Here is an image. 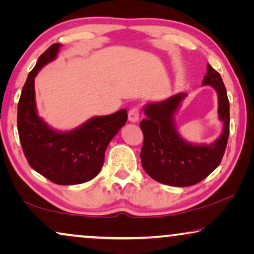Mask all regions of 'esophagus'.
I'll return each mask as SVG.
<instances>
[{"mask_svg": "<svg viewBox=\"0 0 254 254\" xmlns=\"http://www.w3.org/2000/svg\"><path fill=\"white\" fill-rule=\"evenodd\" d=\"M138 119H140V110L137 107H133V109L129 110L128 112V120L130 123H137Z\"/></svg>", "mask_w": 254, "mask_h": 254, "instance_id": "obj_1", "label": "esophagus"}]
</instances>
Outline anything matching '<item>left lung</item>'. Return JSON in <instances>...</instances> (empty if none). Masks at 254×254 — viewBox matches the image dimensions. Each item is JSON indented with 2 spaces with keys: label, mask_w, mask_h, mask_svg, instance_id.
<instances>
[{
  "label": "left lung",
  "mask_w": 254,
  "mask_h": 254,
  "mask_svg": "<svg viewBox=\"0 0 254 254\" xmlns=\"http://www.w3.org/2000/svg\"><path fill=\"white\" fill-rule=\"evenodd\" d=\"M202 85H210L218 97V119L223 123L220 137L210 144H193L178 133L175 114L186 93L180 92L144 106L145 119L141 162L144 171L156 182L170 186L186 187L200 183L220 165L227 148L230 126V105L221 75L207 64Z\"/></svg>",
  "instance_id": "left-lung-1"
}]
</instances>
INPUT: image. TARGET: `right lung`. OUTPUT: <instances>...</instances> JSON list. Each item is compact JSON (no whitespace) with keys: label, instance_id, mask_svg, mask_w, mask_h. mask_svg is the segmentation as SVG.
I'll return each mask as SVG.
<instances>
[{"label":"right lung","instance_id":"1","mask_svg":"<svg viewBox=\"0 0 254 254\" xmlns=\"http://www.w3.org/2000/svg\"><path fill=\"white\" fill-rule=\"evenodd\" d=\"M61 44H53L30 71L17 109V128L24 155L38 173L59 185H77L98 175L106 148L127 121V111L93 117L75 129L59 131L38 116L34 78L57 59Z\"/></svg>","mask_w":254,"mask_h":254}]
</instances>
